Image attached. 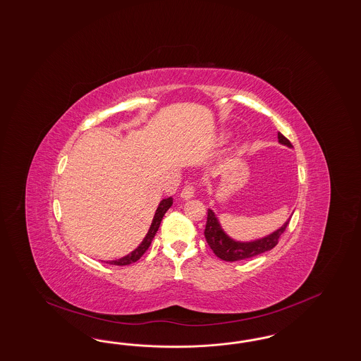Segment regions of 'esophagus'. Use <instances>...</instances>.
Segmentation results:
<instances>
[{
    "mask_svg": "<svg viewBox=\"0 0 361 361\" xmlns=\"http://www.w3.org/2000/svg\"><path fill=\"white\" fill-rule=\"evenodd\" d=\"M195 196V187L192 184H188L187 187L181 190V197L184 200L192 199Z\"/></svg>",
    "mask_w": 361,
    "mask_h": 361,
    "instance_id": "34e87169",
    "label": "esophagus"
}]
</instances>
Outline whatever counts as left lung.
I'll return each instance as SVG.
<instances>
[{
    "label": "left lung",
    "instance_id": "left-lung-1",
    "mask_svg": "<svg viewBox=\"0 0 361 361\" xmlns=\"http://www.w3.org/2000/svg\"><path fill=\"white\" fill-rule=\"evenodd\" d=\"M277 137H279L280 144L292 148L290 141L286 137L283 136L280 132ZM288 224H289V220L286 221V224L283 225L280 229L274 231V233H271L268 236L255 240V241H249V243H241V241H235L233 238L228 236L219 223L214 212L208 209V217H207L204 235H205L208 245L211 247L213 253L217 257H220L224 262H240V260H247L250 257H255L257 255H262L264 252L274 248L279 243V238L284 233Z\"/></svg>",
    "mask_w": 361,
    "mask_h": 361
}]
</instances>
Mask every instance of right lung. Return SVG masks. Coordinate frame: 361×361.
Wrapping results in <instances>:
<instances>
[{"instance_id": "right-lung-1", "label": "right lung", "mask_w": 361, "mask_h": 361, "mask_svg": "<svg viewBox=\"0 0 361 361\" xmlns=\"http://www.w3.org/2000/svg\"><path fill=\"white\" fill-rule=\"evenodd\" d=\"M172 204H173V199L172 197H168V199H164L162 201H160V204L157 207V211L154 213V217H153V221H152V225H150L149 231H148L147 236L144 237L142 243L133 252L126 255L125 257H121L118 260L108 262V264H112V265H129V264L136 262L149 248L153 237L156 236V233H157V231L160 228L164 214L172 207Z\"/></svg>"}]
</instances>
